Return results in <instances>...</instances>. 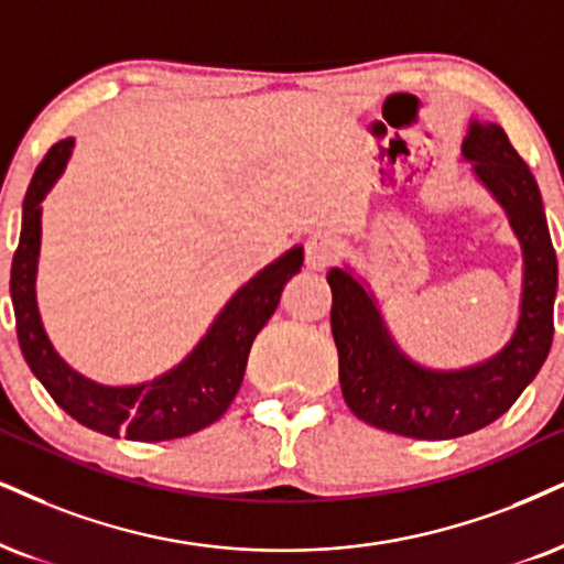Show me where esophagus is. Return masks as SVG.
Segmentation results:
<instances>
[{
    "label": "esophagus",
    "mask_w": 564,
    "mask_h": 564,
    "mask_svg": "<svg viewBox=\"0 0 564 564\" xmlns=\"http://www.w3.org/2000/svg\"><path fill=\"white\" fill-rule=\"evenodd\" d=\"M337 256V240L329 232H316L305 242V263L308 269H326Z\"/></svg>",
    "instance_id": "esophagus-1"
}]
</instances>
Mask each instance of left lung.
Instances as JSON below:
<instances>
[{"instance_id":"left-lung-1","label":"left lung","mask_w":564,"mask_h":564,"mask_svg":"<svg viewBox=\"0 0 564 564\" xmlns=\"http://www.w3.org/2000/svg\"><path fill=\"white\" fill-rule=\"evenodd\" d=\"M463 156L505 206L523 246V303L510 343L486 364L429 371L402 356L373 297L350 271L332 269V335L347 408L371 426L410 440H455L495 423L536 379L554 337L557 256L536 177L499 124L470 122Z\"/></svg>"}]
</instances>
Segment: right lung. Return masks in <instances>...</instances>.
Returning <instances> with one entry per match:
<instances>
[{
	"label": "right lung",
	"mask_w": 564,
	"mask_h": 564,
	"mask_svg": "<svg viewBox=\"0 0 564 564\" xmlns=\"http://www.w3.org/2000/svg\"><path fill=\"white\" fill-rule=\"evenodd\" d=\"M69 151L73 138L46 151L23 200V229L10 274L20 350L54 402L83 426L133 442H164L196 434L219 421L238 394L250 345L280 305L284 284L301 271L303 248L288 250L242 284L196 350L170 373L138 387L94 384L54 352L36 305L41 200L65 170Z\"/></svg>",
	"instance_id": "right-lung-1"
}]
</instances>
